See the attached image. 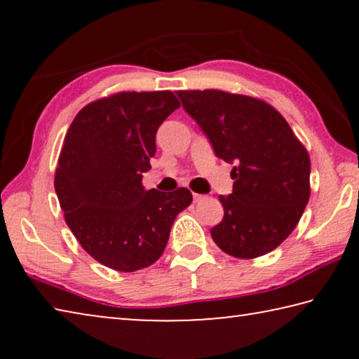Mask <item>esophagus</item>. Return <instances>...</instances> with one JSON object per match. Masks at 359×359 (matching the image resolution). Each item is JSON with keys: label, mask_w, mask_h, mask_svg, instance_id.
<instances>
[{"label": "esophagus", "mask_w": 359, "mask_h": 359, "mask_svg": "<svg viewBox=\"0 0 359 359\" xmlns=\"http://www.w3.org/2000/svg\"><path fill=\"white\" fill-rule=\"evenodd\" d=\"M205 196H204V194H199V193H193V201L194 203H199V201H203V199H204Z\"/></svg>", "instance_id": "obj_1"}]
</instances>
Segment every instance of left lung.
<instances>
[{
    "label": "left lung",
    "instance_id": "obj_1",
    "mask_svg": "<svg viewBox=\"0 0 359 359\" xmlns=\"http://www.w3.org/2000/svg\"><path fill=\"white\" fill-rule=\"evenodd\" d=\"M215 155L234 165L233 193L218 196L223 220L215 244L236 258H257L293 233L311 196V158L267 102L222 90L177 92Z\"/></svg>",
    "mask_w": 359,
    "mask_h": 359
}]
</instances>
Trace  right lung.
I'll list each match as a JSON object with an SVG mask.
<instances>
[{"mask_svg":"<svg viewBox=\"0 0 359 359\" xmlns=\"http://www.w3.org/2000/svg\"><path fill=\"white\" fill-rule=\"evenodd\" d=\"M180 107L172 92H121L90 102L66 133L55 172L65 220L98 263L120 272L151 266L191 204L187 188L145 190L160 125Z\"/></svg>","mask_w":359,"mask_h":359,"instance_id":"1","label":"right lung"}]
</instances>
